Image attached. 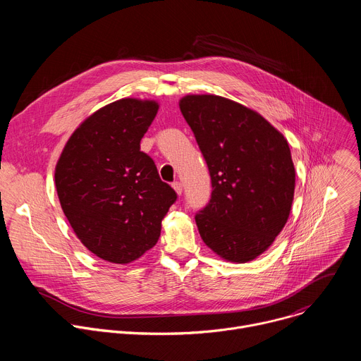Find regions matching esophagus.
Instances as JSON below:
<instances>
[{
    "label": "esophagus",
    "instance_id": "1",
    "mask_svg": "<svg viewBox=\"0 0 361 361\" xmlns=\"http://www.w3.org/2000/svg\"><path fill=\"white\" fill-rule=\"evenodd\" d=\"M173 188H174V191H176L178 195H181V192H183V184H181L180 181L173 183Z\"/></svg>",
    "mask_w": 361,
    "mask_h": 361
}]
</instances>
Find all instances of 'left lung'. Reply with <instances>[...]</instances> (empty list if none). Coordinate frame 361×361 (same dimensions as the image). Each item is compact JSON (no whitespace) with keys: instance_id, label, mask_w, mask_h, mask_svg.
Returning <instances> with one entry per match:
<instances>
[{"instance_id":"left-lung-1","label":"left lung","mask_w":361,"mask_h":361,"mask_svg":"<svg viewBox=\"0 0 361 361\" xmlns=\"http://www.w3.org/2000/svg\"><path fill=\"white\" fill-rule=\"evenodd\" d=\"M180 110L212 177V198L195 214L202 241L227 262L263 254L286 226L295 171L284 135L228 98L185 95Z\"/></svg>"}]
</instances>
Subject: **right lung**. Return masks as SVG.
Masks as SVG:
<instances>
[{
    "label": "right lung",
    "mask_w": 361,
    "mask_h": 361,
    "mask_svg": "<svg viewBox=\"0 0 361 361\" xmlns=\"http://www.w3.org/2000/svg\"><path fill=\"white\" fill-rule=\"evenodd\" d=\"M151 99L123 98L84 120L56 166L61 209L80 241L99 259L128 264L157 244L177 200L140 141L156 118Z\"/></svg>",
    "instance_id": "obj_1"
}]
</instances>
